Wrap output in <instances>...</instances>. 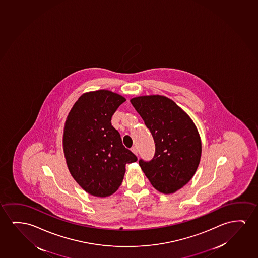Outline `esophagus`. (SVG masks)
Segmentation results:
<instances>
[{
  "instance_id": "obj_1",
  "label": "esophagus",
  "mask_w": 258,
  "mask_h": 258,
  "mask_svg": "<svg viewBox=\"0 0 258 258\" xmlns=\"http://www.w3.org/2000/svg\"><path fill=\"white\" fill-rule=\"evenodd\" d=\"M131 151L134 153L135 155H136V156H138V150H137V149L135 148V147H134V148H132Z\"/></svg>"
}]
</instances>
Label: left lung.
<instances>
[{"instance_id":"1","label":"left lung","mask_w":258,"mask_h":258,"mask_svg":"<svg viewBox=\"0 0 258 258\" xmlns=\"http://www.w3.org/2000/svg\"><path fill=\"white\" fill-rule=\"evenodd\" d=\"M131 103L152 135L156 152L152 160L139 164L153 186L163 194H173L196 173L202 155V142L190 116L171 99L145 95Z\"/></svg>"}]
</instances>
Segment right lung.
<instances>
[{"mask_svg": "<svg viewBox=\"0 0 258 258\" xmlns=\"http://www.w3.org/2000/svg\"><path fill=\"white\" fill-rule=\"evenodd\" d=\"M126 100L109 90L85 93L67 116L62 147L77 183L92 196H111L123 181L126 163L137 157L122 143L111 117Z\"/></svg>", "mask_w": 258, "mask_h": 258, "instance_id": "1", "label": "right lung"}]
</instances>
